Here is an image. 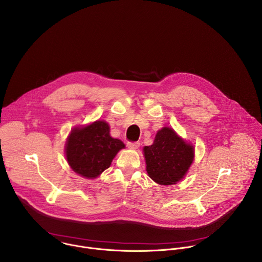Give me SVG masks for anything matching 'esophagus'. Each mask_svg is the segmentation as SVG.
<instances>
[{
  "mask_svg": "<svg viewBox=\"0 0 262 262\" xmlns=\"http://www.w3.org/2000/svg\"><path fill=\"white\" fill-rule=\"evenodd\" d=\"M127 146L129 148L136 149V148H138L140 146V143L139 142H131V141H129V142H127Z\"/></svg>",
  "mask_w": 262,
  "mask_h": 262,
  "instance_id": "1",
  "label": "esophagus"
}]
</instances>
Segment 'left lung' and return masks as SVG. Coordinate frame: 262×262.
Returning <instances> with one entry per match:
<instances>
[{"mask_svg":"<svg viewBox=\"0 0 262 262\" xmlns=\"http://www.w3.org/2000/svg\"><path fill=\"white\" fill-rule=\"evenodd\" d=\"M146 172L157 183L175 184L187 173L194 148L169 127L158 131L154 143L143 147Z\"/></svg>","mask_w":262,"mask_h":262,"instance_id":"1","label":"left lung"}]
</instances>
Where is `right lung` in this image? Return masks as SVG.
Returning a JSON list of instances; mask_svg holds the SVG:
<instances>
[{"mask_svg": "<svg viewBox=\"0 0 262 262\" xmlns=\"http://www.w3.org/2000/svg\"><path fill=\"white\" fill-rule=\"evenodd\" d=\"M125 144L110 134L104 121H96L72 130L66 143V156L71 168L87 179H93L106 170Z\"/></svg>", "mask_w": 262, "mask_h": 262, "instance_id": "add662e5", "label": "right lung"}]
</instances>
